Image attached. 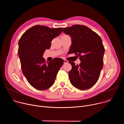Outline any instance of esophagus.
Masks as SVG:
<instances>
[{
	"mask_svg": "<svg viewBox=\"0 0 124 124\" xmlns=\"http://www.w3.org/2000/svg\"><path fill=\"white\" fill-rule=\"evenodd\" d=\"M68 63V61H67L66 60H64V64H67Z\"/></svg>",
	"mask_w": 124,
	"mask_h": 124,
	"instance_id": "34e87169",
	"label": "esophagus"
}]
</instances>
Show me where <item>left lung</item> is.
Segmentation results:
<instances>
[{
  "instance_id": "obj_1",
  "label": "left lung",
  "mask_w": 124,
  "mask_h": 124,
  "mask_svg": "<svg viewBox=\"0 0 124 124\" xmlns=\"http://www.w3.org/2000/svg\"><path fill=\"white\" fill-rule=\"evenodd\" d=\"M63 32L71 38L70 54L75 53L81 63L69 72L70 82L77 89L86 90L97 82L103 67L104 48L99 35L84 25H74L63 28Z\"/></svg>"
}]
</instances>
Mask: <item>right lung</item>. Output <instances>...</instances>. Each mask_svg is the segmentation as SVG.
Returning <instances> with one entry per match:
<instances>
[{"instance_id":"add662e5","label":"right lung","mask_w":124,"mask_h":124,"mask_svg":"<svg viewBox=\"0 0 124 124\" xmlns=\"http://www.w3.org/2000/svg\"><path fill=\"white\" fill-rule=\"evenodd\" d=\"M62 28L35 25L26 31L19 41V56L23 73L29 83L39 90H44L54 84L64 60L55 58L45 62L43 57L51 42L59 35Z\"/></svg>"}]
</instances>
